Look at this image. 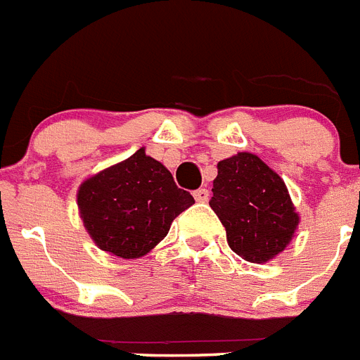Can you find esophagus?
<instances>
[{
  "label": "esophagus",
  "instance_id": "1",
  "mask_svg": "<svg viewBox=\"0 0 360 360\" xmlns=\"http://www.w3.org/2000/svg\"><path fill=\"white\" fill-rule=\"evenodd\" d=\"M194 200L198 201V203H207V201H209V190H207V188L195 190Z\"/></svg>",
  "mask_w": 360,
  "mask_h": 360
}]
</instances>
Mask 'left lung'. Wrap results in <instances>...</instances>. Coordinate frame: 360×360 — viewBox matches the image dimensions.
<instances>
[{"instance_id":"1","label":"left lung","mask_w":360,"mask_h":360,"mask_svg":"<svg viewBox=\"0 0 360 360\" xmlns=\"http://www.w3.org/2000/svg\"><path fill=\"white\" fill-rule=\"evenodd\" d=\"M209 205L226 227L231 250L255 264L285 251L300 224L285 181L248 151L218 162Z\"/></svg>"}]
</instances>
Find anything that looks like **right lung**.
<instances>
[{"label":"right lung","mask_w":360,"mask_h":360,"mask_svg":"<svg viewBox=\"0 0 360 360\" xmlns=\"http://www.w3.org/2000/svg\"><path fill=\"white\" fill-rule=\"evenodd\" d=\"M192 203L194 198L177 188L170 170L144 148L90 175L77 188L84 229L99 250L120 259L148 255Z\"/></svg>","instance_id":"add662e5"}]
</instances>
